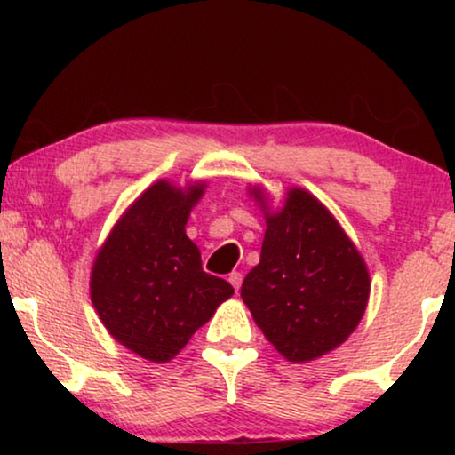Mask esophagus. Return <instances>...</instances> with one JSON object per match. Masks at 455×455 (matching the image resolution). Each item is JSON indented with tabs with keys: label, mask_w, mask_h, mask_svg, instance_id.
Here are the masks:
<instances>
[{
	"label": "esophagus",
	"mask_w": 455,
	"mask_h": 455,
	"mask_svg": "<svg viewBox=\"0 0 455 455\" xmlns=\"http://www.w3.org/2000/svg\"><path fill=\"white\" fill-rule=\"evenodd\" d=\"M228 282L234 285V290H235V291H238V290H240V285H242V273H240V271H234V273H229Z\"/></svg>",
	"instance_id": "obj_1"
}]
</instances>
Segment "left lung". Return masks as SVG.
<instances>
[{
  "instance_id": "obj_1",
  "label": "left lung",
  "mask_w": 455,
  "mask_h": 455,
  "mask_svg": "<svg viewBox=\"0 0 455 455\" xmlns=\"http://www.w3.org/2000/svg\"><path fill=\"white\" fill-rule=\"evenodd\" d=\"M369 290L364 260L339 223L294 188L279 213L267 215L260 263L240 296L275 350L307 363L344 344L363 319Z\"/></svg>"
}]
</instances>
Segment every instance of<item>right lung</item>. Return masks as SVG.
<instances>
[{"instance_id": "right-lung-1", "label": "right lung", "mask_w": 455, "mask_h": 455, "mask_svg": "<svg viewBox=\"0 0 455 455\" xmlns=\"http://www.w3.org/2000/svg\"><path fill=\"white\" fill-rule=\"evenodd\" d=\"M204 184L180 190L165 180L142 192L111 229L91 275V300L111 338L151 363H167L234 294L203 271L186 235Z\"/></svg>"}]
</instances>
